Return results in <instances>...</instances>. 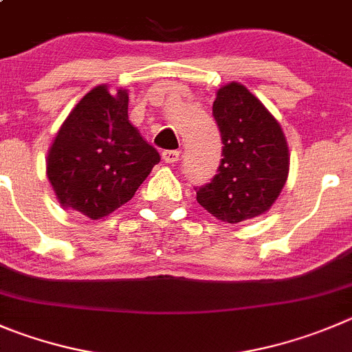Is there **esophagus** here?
Returning <instances> with one entry per match:
<instances>
[{"label": "esophagus", "mask_w": 352, "mask_h": 352, "mask_svg": "<svg viewBox=\"0 0 352 352\" xmlns=\"http://www.w3.org/2000/svg\"><path fill=\"white\" fill-rule=\"evenodd\" d=\"M179 156H180V151L177 149H172V151H163V154H161V157H163V161L165 163H177L179 161Z\"/></svg>", "instance_id": "esophagus-1"}]
</instances>
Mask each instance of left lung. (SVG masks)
I'll use <instances>...</instances> for the list:
<instances>
[{"mask_svg": "<svg viewBox=\"0 0 352 352\" xmlns=\"http://www.w3.org/2000/svg\"><path fill=\"white\" fill-rule=\"evenodd\" d=\"M213 118L224 157L196 199L219 221L238 224L267 212L280 196L290 166L287 139L264 104L234 81L217 91Z\"/></svg>", "mask_w": 352, "mask_h": 352, "instance_id": "obj_1", "label": "left lung"}]
</instances>
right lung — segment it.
<instances>
[{"mask_svg": "<svg viewBox=\"0 0 352 352\" xmlns=\"http://www.w3.org/2000/svg\"><path fill=\"white\" fill-rule=\"evenodd\" d=\"M157 163L160 153L128 121L126 90L98 85L57 131L47 175L60 206L97 221L130 201Z\"/></svg>", "mask_w": 352, "mask_h": 352, "instance_id": "obj_1", "label": "right lung"}]
</instances>
